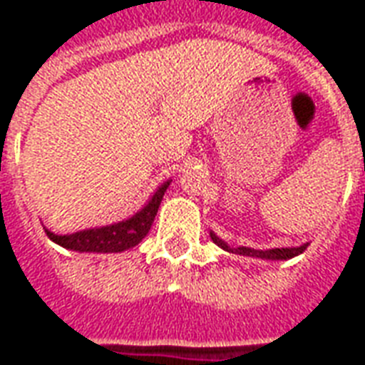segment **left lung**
I'll use <instances>...</instances> for the list:
<instances>
[{"instance_id":"8db88e82","label":"left lung","mask_w":365,"mask_h":365,"mask_svg":"<svg viewBox=\"0 0 365 365\" xmlns=\"http://www.w3.org/2000/svg\"><path fill=\"white\" fill-rule=\"evenodd\" d=\"M212 239H214L215 245H220L222 249L230 252H235V255H245V257H259V259H272V260H284L292 259V257H297L299 252H303L307 249V245H302V247H294V249H270V251H255V249H249V247H237V249H231L225 245V241H222L220 237H215L212 233Z\"/></svg>"}]
</instances>
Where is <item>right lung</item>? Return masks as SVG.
Wrapping results in <instances>:
<instances>
[{
    "mask_svg": "<svg viewBox=\"0 0 365 365\" xmlns=\"http://www.w3.org/2000/svg\"><path fill=\"white\" fill-rule=\"evenodd\" d=\"M169 182L161 185V188L153 194L150 204L138 212L134 217H130L126 222L98 227V230L79 231L71 235H54L46 231V235L54 243L62 245L71 251H85V252H122L126 249H132L140 243L151 230V223L155 220L159 204L163 200V194L167 190Z\"/></svg>",
    "mask_w": 365,
    "mask_h": 365,
    "instance_id": "right-lung-1",
    "label": "right lung"
}]
</instances>
